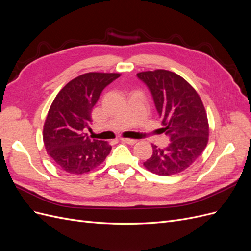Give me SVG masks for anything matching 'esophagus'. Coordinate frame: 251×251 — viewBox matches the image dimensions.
I'll return each mask as SVG.
<instances>
[{"mask_svg":"<svg viewBox=\"0 0 251 251\" xmlns=\"http://www.w3.org/2000/svg\"><path fill=\"white\" fill-rule=\"evenodd\" d=\"M121 140L126 143H128V144H135L136 142H137V140L136 139H130V138H123Z\"/></svg>","mask_w":251,"mask_h":251,"instance_id":"34e87169","label":"esophagus"}]
</instances>
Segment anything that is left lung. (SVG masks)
Returning <instances> with one entry per match:
<instances>
[{
	"label": "left lung",
	"mask_w": 251,
	"mask_h": 251,
	"mask_svg": "<svg viewBox=\"0 0 251 251\" xmlns=\"http://www.w3.org/2000/svg\"><path fill=\"white\" fill-rule=\"evenodd\" d=\"M153 96L169 146L153 144V155L144 168L159 176L183 172L198 158L208 142L207 114L197 91L180 75L158 69L137 73Z\"/></svg>",
	"instance_id": "obj_1"
}]
</instances>
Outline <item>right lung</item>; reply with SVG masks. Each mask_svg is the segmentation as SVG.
<instances>
[{
  "label": "right lung",
  "mask_w": 251,
  "mask_h": 251,
  "mask_svg": "<svg viewBox=\"0 0 251 251\" xmlns=\"http://www.w3.org/2000/svg\"><path fill=\"white\" fill-rule=\"evenodd\" d=\"M120 76L119 73H85L59 91L44 124L43 140L48 155L60 169L74 175L100 166L112 147L91 139L85 133L92 123L91 113L102 90Z\"/></svg>",
  "instance_id": "1"
}]
</instances>
